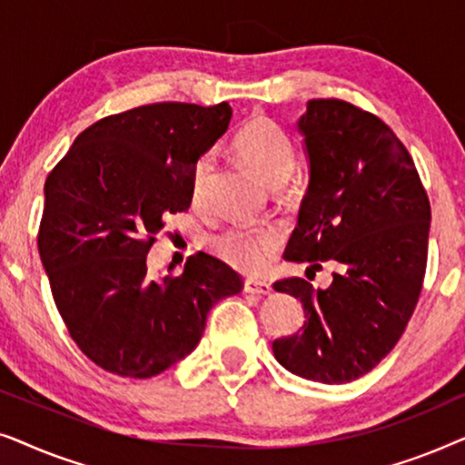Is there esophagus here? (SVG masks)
<instances>
[{
	"label": "esophagus",
	"instance_id": "esophagus-1",
	"mask_svg": "<svg viewBox=\"0 0 465 465\" xmlns=\"http://www.w3.org/2000/svg\"><path fill=\"white\" fill-rule=\"evenodd\" d=\"M243 292H247V294H271L272 288L269 282H264V279H245L243 282Z\"/></svg>",
	"mask_w": 465,
	"mask_h": 465
}]
</instances>
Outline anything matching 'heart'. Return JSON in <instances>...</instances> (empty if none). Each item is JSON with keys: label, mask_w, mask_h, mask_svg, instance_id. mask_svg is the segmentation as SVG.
I'll list each match as a JSON object with an SVG mask.
<instances>
[{"label": "heart", "mask_w": 465, "mask_h": 465, "mask_svg": "<svg viewBox=\"0 0 465 465\" xmlns=\"http://www.w3.org/2000/svg\"><path fill=\"white\" fill-rule=\"evenodd\" d=\"M232 150L245 164L256 171L271 188L283 186L296 167V150L288 133L275 120L256 114L247 118L232 137ZM212 163L199 158L190 175V199L194 205L205 199L207 177ZM283 234L277 228L228 226L209 237V250L241 272H262L282 250Z\"/></svg>", "instance_id": "b5f03b06"}]
</instances>
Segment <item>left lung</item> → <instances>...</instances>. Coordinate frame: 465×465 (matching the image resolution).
<instances>
[{"mask_svg":"<svg viewBox=\"0 0 465 465\" xmlns=\"http://www.w3.org/2000/svg\"><path fill=\"white\" fill-rule=\"evenodd\" d=\"M311 180L290 262H334L330 288L307 279L275 282L302 302L301 332L272 353L290 372L349 383L396 347L417 307L428 264L430 199L409 150L374 114L341 99H311L298 120Z\"/></svg>","mask_w":465,"mask_h":465,"instance_id":"1","label":"left lung"}]
</instances>
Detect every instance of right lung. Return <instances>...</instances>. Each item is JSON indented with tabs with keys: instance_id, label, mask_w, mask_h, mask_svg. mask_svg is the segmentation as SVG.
Returning <instances> with one entry per match:
<instances>
[{
	"instance_id": "1",
	"label": "right lung",
	"mask_w": 465,
	"mask_h": 465,
	"mask_svg": "<svg viewBox=\"0 0 465 465\" xmlns=\"http://www.w3.org/2000/svg\"><path fill=\"white\" fill-rule=\"evenodd\" d=\"M231 105L150 104L75 137L44 183L37 250L75 345L118 377L161 374L199 345L207 313L243 282L209 253L148 279L145 253L167 213L190 207V175L224 135Z\"/></svg>"
}]
</instances>
